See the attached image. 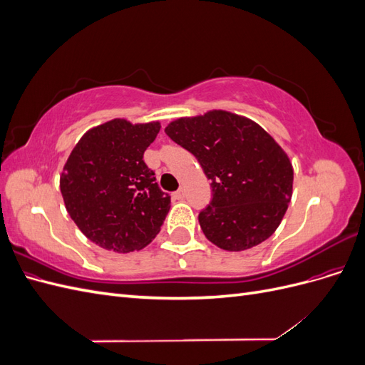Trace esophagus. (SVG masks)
Listing matches in <instances>:
<instances>
[{
    "label": "esophagus",
    "mask_w": 365,
    "mask_h": 365,
    "mask_svg": "<svg viewBox=\"0 0 365 365\" xmlns=\"http://www.w3.org/2000/svg\"><path fill=\"white\" fill-rule=\"evenodd\" d=\"M173 196H175V200H184L185 193H184V190H182V189H180L178 192H175V193H173Z\"/></svg>",
    "instance_id": "34e87169"
}]
</instances>
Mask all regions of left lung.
Instances as JSON below:
<instances>
[{"instance_id": "obj_1", "label": "left lung", "mask_w": 365, "mask_h": 365, "mask_svg": "<svg viewBox=\"0 0 365 365\" xmlns=\"http://www.w3.org/2000/svg\"><path fill=\"white\" fill-rule=\"evenodd\" d=\"M164 132L193 153L212 181L213 197L197 217L212 244L244 251L277 230L292 197L294 169L288 153L256 121L213 109L176 118Z\"/></svg>"}]
</instances>
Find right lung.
Wrapping results in <instances>:
<instances>
[{"label": "right lung", "instance_id": "1", "mask_svg": "<svg viewBox=\"0 0 365 365\" xmlns=\"http://www.w3.org/2000/svg\"><path fill=\"white\" fill-rule=\"evenodd\" d=\"M160 121L114 118L86 130L61 173L68 215L96 245L115 252L143 250L155 239L170 208L143 161Z\"/></svg>", "mask_w": 365, "mask_h": 365}]
</instances>
